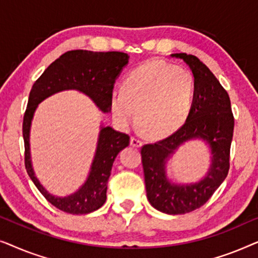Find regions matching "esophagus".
Here are the masks:
<instances>
[{
  "label": "esophagus",
  "instance_id": "34e87169",
  "mask_svg": "<svg viewBox=\"0 0 258 258\" xmlns=\"http://www.w3.org/2000/svg\"><path fill=\"white\" fill-rule=\"evenodd\" d=\"M130 144H132L133 147H141L142 146V141H141L140 139H137V137H135V136H133L132 139H130Z\"/></svg>",
  "mask_w": 258,
  "mask_h": 258
}]
</instances>
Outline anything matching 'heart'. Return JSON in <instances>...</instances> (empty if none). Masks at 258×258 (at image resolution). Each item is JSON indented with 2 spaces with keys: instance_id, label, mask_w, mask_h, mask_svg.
I'll return each instance as SVG.
<instances>
[{
  "instance_id": "obj_1",
  "label": "heart",
  "mask_w": 258,
  "mask_h": 258,
  "mask_svg": "<svg viewBox=\"0 0 258 258\" xmlns=\"http://www.w3.org/2000/svg\"><path fill=\"white\" fill-rule=\"evenodd\" d=\"M194 81L188 70L164 61H149L132 70L122 91H112L110 108L118 125L129 128L137 119L154 139L181 128L192 104Z\"/></svg>"
}]
</instances>
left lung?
<instances>
[{
  "mask_svg": "<svg viewBox=\"0 0 258 258\" xmlns=\"http://www.w3.org/2000/svg\"><path fill=\"white\" fill-rule=\"evenodd\" d=\"M171 56L182 58L192 72L191 109L177 132L143 146L141 155L148 201L162 213L182 215L202 207L227 177L235 122L227 90L210 69L194 55L179 52ZM196 138L210 144L213 155L210 171L197 183L174 185L165 175V163L179 145Z\"/></svg>",
  "mask_w": 258,
  "mask_h": 258,
  "instance_id": "left-lung-1",
  "label": "left lung"
}]
</instances>
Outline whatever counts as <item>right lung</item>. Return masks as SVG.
<instances>
[{"instance_id":"add662e5","label":"right lung","mask_w":258,"mask_h":258,"mask_svg":"<svg viewBox=\"0 0 258 258\" xmlns=\"http://www.w3.org/2000/svg\"><path fill=\"white\" fill-rule=\"evenodd\" d=\"M128 54L121 51L97 52L70 50L55 59L35 81L23 117L24 164L28 175L45 197L57 209L73 215L89 214L103 206L107 200V183L111 167L119 151L129 146L130 137L110 126H102L98 135L96 154L89 176L76 192L66 197L49 194L34 174L30 160L29 134L31 119L38 103L58 91L75 89L86 94L103 112L111 110L110 96L115 80L128 63Z\"/></svg>"}]
</instances>
